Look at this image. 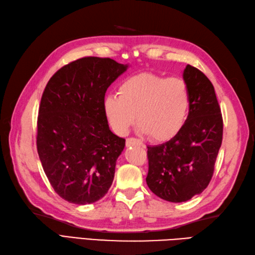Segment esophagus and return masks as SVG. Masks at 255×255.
<instances>
[{"mask_svg": "<svg viewBox=\"0 0 255 255\" xmlns=\"http://www.w3.org/2000/svg\"><path fill=\"white\" fill-rule=\"evenodd\" d=\"M132 145H139V146H143V143L142 141L135 138H128L126 140V146H132Z\"/></svg>", "mask_w": 255, "mask_h": 255, "instance_id": "esophagus-1", "label": "esophagus"}]
</instances>
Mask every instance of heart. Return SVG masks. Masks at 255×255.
<instances>
[{"label": "heart", "mask_w": 255, "mask_h": 255, "mask_svg": "<svg viewBox=\"0 0 255 255\" xmlns=\"http://www.w3.org/2000/svg\"><path fill=\"white\" fill-rule=\"evenodd\" d=\"M190 104V90L183 79L142 73L124 80L118 97L105 99L104 111L116 133L125 135L138 120L142 133L162 142L175 138L185 127Z\"/></svg>", "instance_id": "b5f03b06"}]
</instances>
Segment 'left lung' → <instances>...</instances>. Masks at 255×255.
<instances>
[{
  "mask_svg": "<svg viewBox=\"0 0 255 255\" xmlns=\"http://www.w3.org/2000/svg\"><path fill=\"white\" fill-rule=\"evenodd\" d=\"M183 80L191 96L185 127L169 141L147 146V187L174 203L190 200L209 186L223 140V117L212 82L191 65L183 70Z\"/></svg>",
  "mask_w": 255,
  "mask_h": 255,
  "instance_id": "1",
  "label": "left lung"
}]
</instances>
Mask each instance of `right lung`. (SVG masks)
<instances>
[{"instance_id": "obj_1", "label": "right lung", "mask_w": 255, "mask_h": 255, "mask_svg": "<svg viewBox=\"0 0 255 255\" xmlns=\"http://www.w3.org/2000/svg\"><path fill=\"white\" fill-rule=\"evenodd\" d=\"M128 65L88 56L65 65L44 89L37 149L54 191L70 203H94L108 193L125 139L110 130L105 92Z\"/></svg>"}]
</instances>
